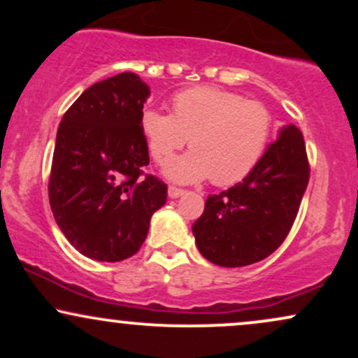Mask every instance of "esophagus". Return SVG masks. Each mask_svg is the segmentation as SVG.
<instances>
[{"instance_id": "1", "label": "esophagus", "mask_w": 358, "mask_h": 358, "mask_svg": "<svg viewBox=\"0 0 358 358\" xmlns=\"http://www.w3.org/2000/svg\"><path fill=\"white\" fill-rule=\"evenodd\" d=\"M183 193H185L183 188L173 187V185H171V187L168 188V196H170V199H178V196H182Z\"/></svg>"}]
</instances>
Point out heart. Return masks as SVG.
<instances>
[{"label": "heart", "instance_id": "obj_1", "mask_svg": "<svg viewBox=\"0 0 358 358\" xmlns=\"http://www.w3.org/2000/svg\"><path fill=\"white\" fill-rule=\"evenodd\" d=\"M148 151L166 165L189 138V152L168 164L165 173L178 183L210 178L225 187L248 176L264 155L274 117L268 106L210 85L175 94L171 114L148 108L141 114Z\"/></svg>", "mask_w": 358, "mask_h": 358}]
</instances>
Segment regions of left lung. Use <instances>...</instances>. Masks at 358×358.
<instances>
[{
    "mask_svg": "<svg viewBox=\"0 0 358 358\" xmlns=\"http://www.w3.org/2000/svg\"><path fill=\"white\" fill-rule=\"evenodd\" d=\"M308 180L301 131L285 126L242 182L208 195L192 225L200 254L222 268H242L271 256L293 227Z\"/></svg>",
    "mask_w": 358,
    "mask_h": 358,
    "instance_id": "left-lung-1",
    "label": "left lung"
}]
</instances>
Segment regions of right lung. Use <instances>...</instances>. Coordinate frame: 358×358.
Returning <instances> with one entry per match:
<instances>
[{"label":"right lung","instance_id":"add662e5","mask_svg":"<svg viewBox=\"0 0 358 358\" xmlns=\"http://www.w3.org/2000/svg\"><path fill=\"white\" fill-rule=\"evenodd\" d=\"M150 87L136 73L97 82L62 117L48 199L57 225L85 257L117 262L145 242L168 187L145 175L150 155L141 131Z\"/></svg>","mask_w":358,"mask_h":358}]
</instances>
